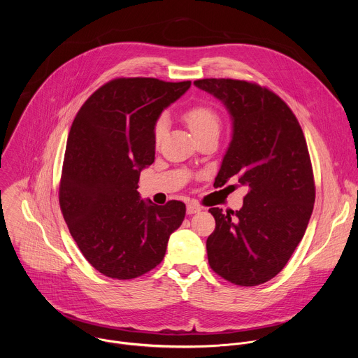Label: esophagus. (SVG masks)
<instances>
[{
  "mask_svg": "<svg viewBox=\"0 0 358 358\" xmlns=\"http://www.w3.org/2000/svg\"><path fill=\"white\" fill-rule=\"evenodd\" d=\"M201 210H202V207L196 206V203H194V202H189V203H188V206H187V214H188V215L196 214V213H199Z\"/></svg>",
  "mask_w": 358,
  "mask_h": 358,
  "instance_id": "34e87169",
  "label": "esophagus"
}]
</instances>
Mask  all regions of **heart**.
Returning <instances> with one entry per match:
<instances>
[{"mask_svg": "<svg viewBox=\"0 0 358 358\" xmlns=\"http://www.w3.org/2000/svg\"><path fill=\"white\" fill-rule=\"evenodd\" d=\"M182 117L198 140L208 133L220 131V126H221L220 116L215 112V109H213L208 105H203V103L192 105L185 109ZM167 129H169L167 116L166 115L159 116L157 120L155 122V126H152V137H155L156 143H160L163 140V137L167 133Z\"/></svg>", "mask_w": 358, "mask_h": 358, "instance_id": "obj_1", "label": "heart"}]
</instances>
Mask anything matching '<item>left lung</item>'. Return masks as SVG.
Returning <instances> with one entry per match:
<instances>
[{
    "label": "left lung",
    "mask_w": 358,
    "mask_h": 358,
    "mask_svg": "<svg viewBox=\"0 0 358 358\" xmlns=\"http://www.w3.org/2000/svg\"><path fill=\"white\" fill-rule=\"evenodd\" d=\"M194 85L220 99L232 119V140L214 185L238 177L249 188L239 211L210 208L215 218L207 239L210 266L234 285L265 283L285 268L313 213L304 134L290 108L266 87L236 79Z\"/></svg>",
    "instance_id": "obj_1"
}]
</instances>
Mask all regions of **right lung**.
Segmentation results:
<instances>
[{
  "label": "right lung",
  "mask_w": 358,
  "mask_h": 358,
  "mask_svg": "<svg viewBox=\"0 0 358 358\" xmlns=\"http://www.w3.org/2000/svg\"><path fill=\"white\" fill-rule=\"evenodd\" d=\"M191 86L155 78H117L79 109L66 143L59 206L86 261L108 278L126 280L155 269L185 203L140 199V171L156 155L152 126Z\"/></svg>",
  "instance_id": "1"
}]
</instances>
